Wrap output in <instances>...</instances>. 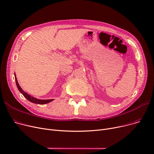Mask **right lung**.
I'll return each instance as SVG.
<instances>
[{
	"instance_id": "obj_1",
	"label": "right lung",
	"mask_w": 154,
	"mask_h": 154,
	"mask_svg": "<svg viewBox=\"0 0 154 154\" xmlns=\"http://www.w3.org/2000/svg\"><path fill=\"white\" fill-rule=\"evenodd\" d=\"M15 82H16V85H17V87L18 88L19 91H20V92L21 94H22V95L24 96V97H26L29 101L32 102V103H37V104H41V105H43V104H45V103H49L51 102H52V100H54V99H48V100H40V99H36L35 97H32L31 95H30L29 94H28L27 93L24 92L21 87H20L18 82H17V78H16V76H15Z\"/></svg>"
}]
</instances>
